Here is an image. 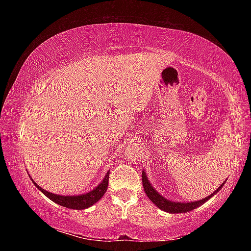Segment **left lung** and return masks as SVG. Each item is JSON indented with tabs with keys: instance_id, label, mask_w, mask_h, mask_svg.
<instances>
[{
	"instance_id": "left-lung-1",
	"label": "left lung",
	"mask_w": 251,
	"mask_h": 251,
	"mask_svg": "<svg viewBox=\"0 0 251 251\" xmlns=\"http://www.w3.org/2000/svg\"><path fill=\"white\" fill-rule=\"evenodd\" d=\"M225 183H226V181L214 192V193H211L209 196H207L202 200L196 201H189V202L188 201L186 202L173 201L165 199L164 196L159 194L158 192L153 188V185L150 183V181H149L145 170L142 172L143 189H145V192H146L147 196L149 197V200H150L154 205H156V207H158L159 209L169 212V214H182V212H188V211L195 209V208L200 207L201 205L204 204V202H206L208 200H210L215 194H217L218 192L221 190L222 186L225 185Z\"/></svg>"
}]
</instances>
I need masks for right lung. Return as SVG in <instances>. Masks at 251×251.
Listing matches in <instances>:
<instances>
[{
	"mask_svg": "<svg viewBox=\"0 0 251 251\" xmlns=\"http://www.w3.org/2000/svg\"><path fill=\"white\" fill-rule=\"evenodd\" d=\"M109 175H110V170H108V173L105 174L103 180L101 181V182L96 186L95 189L81 195H59V194L50 193V192H47L43 188H41L35 181H33V179H32L30 176L29 177L31 178L32 182L34 183L36 188L39 189L45 196L49 197L50 201H55L56 204L70 208V209L82 210V209H86V208L96 204V202H97L101 197L104 195L109 184Z\"/></svg>",
	"mask_w": 251,
	"mask_h": 251,
	"instance_id": "add662e5",
	"label": "right lung"
}]
</instances>
